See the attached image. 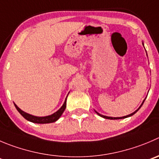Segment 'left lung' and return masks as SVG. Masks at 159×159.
<instances>
[{
    "label": "left lung",
    "mask_w": 159,
    "mask_h": 159,
    "mask_svg": "<svg viewBox=\"0 0 159 159\" xmlns=\"http://www.w3.org/2000/svg\"><path fill=\"white\" fill-rule=\"evenodd\" d=\"M142 44L143 45V43H142ZM144 47V46H143ZM147 56H148V54H147ZM145 99H146V98H145ZM145 99L143 100V102H142V104L141 105H140V106L138 108H137V110H136L135 111H134V112L133 113H131V114H129V115H127V116H122V117H110V116H103V115H101L100 114V113H98V111H95V112L97 113V114L98 115H99L100 116H101V117H102V118H105V119H126V118H128V117H130V116H134V114H135L136 112H137V111H138L139 109H140V108H141V106L142 105H143V102H144V101H145Z\"/></svg>",
    "instance_id": "left-lung-1"
}]
</instances>
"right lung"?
Instances as JSON below:
<instances>
[{"mask_svg":"<svg viewBox=\"0 0 159 159\" xmlns=\"http://www.w3.org/2000/svg\"><path fill=\"white\" fill-rule=\"evenodd\" d=\"M69 95V94H68ZM67 95V97H68ZM67 97H66V100H65V102L64 104L62 105V106L58 110V111H56V112L53 113V114L50 115V116H33V115H30L29 113L25 112L24 111H22V109L19 108L16 104L14 103L15 106H16V109L18 110L19 113L25 118V119H27L28 121L30 122H33V123H39V124H45V123H51V122H54L58 120L61 116L62 115V113L64 112L65 109L66 108V100H67Z\"/></svg>","mask_w":159,"mask_h":159,"instance_id":"add662e5","label":"right lung"}]
</instances>
